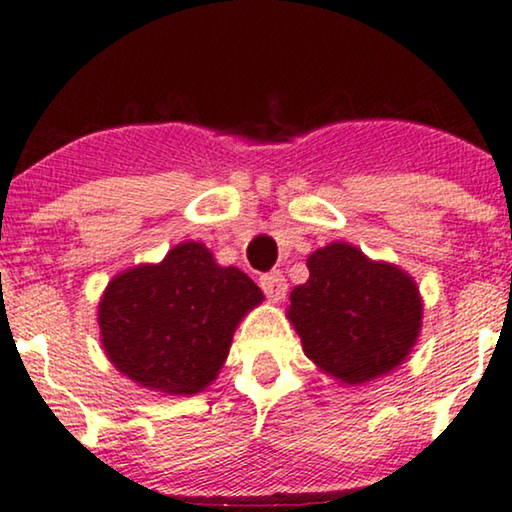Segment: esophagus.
Here are the masks:
<instances>
[{"instance_id":"34e87169","label":"esophagus","mask_w":512,"mask_h":512,"mask_svg":"<svg viewBox=\"0 0 512 512\" xmlns=\"http://www.w3.org/2000/svg\"><path fill=\"white\" fill-rule=\"evenodd\" d=\"M258 284H261V289L265 291V296H268L270 301H282L284 294H287V280H284L280 270L265 272V275L258 277Z\"/></svg>"}]
</instances>
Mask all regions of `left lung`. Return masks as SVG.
Returning <instances> with one entry per match:
<instances>
[{
	"label": "left lung",
	"mask_w": 512,
	"mask_h": 512,
	"mask_svg": "<svg viewBox=\"0 0 512 512\" xmlns=\"http://www.w3.org/2000/svg\"><path fill=\"white\" fill-rule=\"evenodd\" d=\"M308 270V282L291 291L287 317L324 374L360 386L407 360L423 317L407 272L345 242L310 254Z\"/></svg>",
	"instance_id": "left-lung-1"
}]
</instances>
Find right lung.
<instances>
[{
    "mask_svg": "<svg viewBox=\"0 0 512 512\" xmlns=\"http://www.w3.org/2000/svg\"><path fill=\"white\" fill-rule=\"evenodd\" d=\"M261 289L240 268H223L199 242H183L162 263L119 272L98 303L108 360L141 388L202 393L216 381L232 334Z\"/></svg>",
    "mask_w": 512,
    "mask_h": 512,
    "instance_id": "1",
    "label": "right lung"
}]
</instances>
